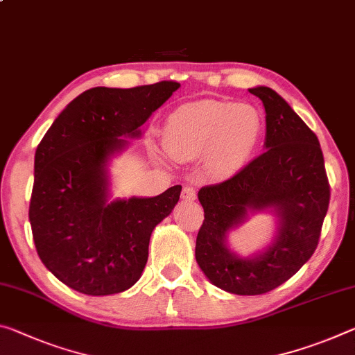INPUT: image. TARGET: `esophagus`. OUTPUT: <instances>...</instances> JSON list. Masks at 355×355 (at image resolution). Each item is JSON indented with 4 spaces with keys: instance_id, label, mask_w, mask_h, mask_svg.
<instances>
[{
    "instance_id": "34e87169",
    "label": "esophagus",
    "mask_w": 355,
    "mask_h": 355,
    "mask_svg": "<svg viewBox=\"0 0 355 355\" xmlns=\"http://www.w3.org/2000/svg\"><path fill=\"white\" fill-rule=\"evenodd\" d=\"M182 198L184 200L198 199V191H196V188H193V187H184L182 191Z\"/></svg>"
}]
</instances>
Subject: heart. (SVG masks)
<instances>
[{
    "mask_svg": "<svg viewBox=\"0 0 355 355\" xmlns=\"http://www.w3.org/2000/svg\"><path fill=\"white\" fill-rule=\"evenodd\" d=\"M261 131V116L251 105L207 99L173 110L162 139L168 153L178 159H193L210 151L211 167L230 172L248 159Z\"/></svg>",
    "mask_w": 355,
    "mask_h": 355,
    "instance_id": "heart-1",
    "label": "heart"
}]
</instances>
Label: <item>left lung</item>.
<instances>
[{"mask_svg":"<svg viewBox=\"0 0 355 355\" xmlns=\"http://www.w3.org/2000/svg\"><path fill=\"white\" fill-rule=\"evenodd\" d=\"M266 109V151L221 183L199 191L204 223L196 240V261L205 277L237 295H261L299 272L316 251L330 202L319 140L292 107L268 87L250 88ZM275 207L277 240L252 259L230 253L225 234L248 209Z\"/></svg>","mask_w":355,"mask_h":355,"instance_id":"1","label":"left lung"}]
</instances>
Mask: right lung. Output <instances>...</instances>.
<instances>
[{
    "label": "right lung",
    "mask_w": 355,
    "mask_h": 355,
    "mask_svg": "<svg viewBox=\"0 0 355 355\" xmlns=\"http://www.w3.org/2000/svg\"><path fill=\"white\" fill-rule=\"evenodd\" d=\"M162 80L96 87L67 104L37 145L30 223L36 251L61 283L87 295L131 288L148 259L153 229L171 215L182 187L156 198L107 202L105 166L178 89Z\"/></svg>",
    "instance_id": "add662e5"
}]
</instances>
